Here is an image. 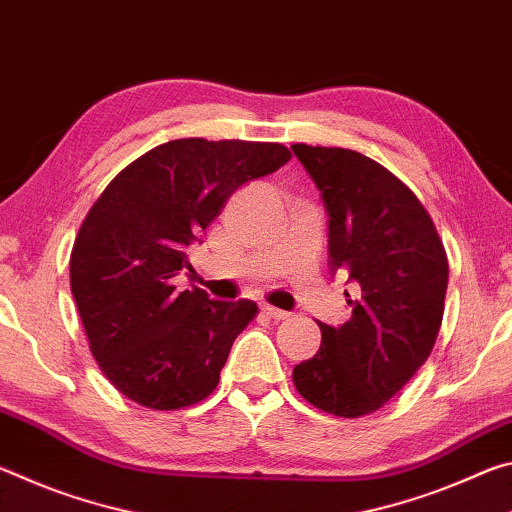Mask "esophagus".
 I'll return each mask as SVG.
<instances>
[{"mask_svg": "<svg viewBox=\"0 0 512 512\" xmlns=\"http://www.w3.org/2000/svg\"><path fill=\"white\" fill-rule=\"evenodd\" d=\"M262 311H264L268 318H273V320H287L291 316L289 311H282V309L271 307V305H262Z\"/></svg>", "mask_w": 512, "mask_h": 512, "instance_id": "34e87169", "label": "esophagus"}]
</instances>
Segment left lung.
<instances>
[{"label": "left lung", "mask_w": 512, "mask_h": 512, "mask_svg": "<svg viewBox=\"0 0 512 512\" xmlns=\"http://www.w3.org/2000/svg\"><path fill=\"white\" fill-rule=\"evenodd\" d=\"M329 216V266L359 287L352 318L320 325V350L293 368L316 409L359 418L384 406L436 343L449 264L415 194L379 162L339 146H291Z\"/></svg>", "instance_id": "1"}]
</instances>
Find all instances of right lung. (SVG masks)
<instances>
[{
  "label": "right lung",
  "mask_w": 512,
  "mask_h": 512,
  "mask_svg": "<svg viewBox=\"0 0 512 512\" xmlns=\"http://www.w3.org/2000/svg\"><path fill=\"white\" fill-rule=\"evenodd\" d=\"M291 153L275 142L187 137L121 169L90 207L69 259V284L90 350L128 400L171 411L205 400L237 336L257 316L250 300L176 291L223 205Z\"/></svg>",
  "instance_id": "obj_1"
}]
</instances>
